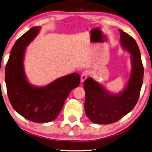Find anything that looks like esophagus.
<instances>
[{"label": "esophagus", "mask_w": 152, "mask_h": 152, "mask_svg": "<svg viewBox=\"0 0 152 152\" xmlns=\"http://www.w3.org/2000/svg\"><path fill=\"white\" fill-rule=\"evenodd\" d=\"M88 75H89V72L87 71V70H85V71H84L82 74H81V77H80V80H81V83H83L84 81L86 80V78H87Z\"/></svg>", "instance_id": "esophagus-1"}]
</instances>
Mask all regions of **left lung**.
I'll return each instance as SVG.
<instances>
[{"mask_svg": "<svg viewBox=\"0 0 152 152\" xmlns=\"http://www.w3.org/2000/svg\"><path fill=\"white\" fill-rule=\"evenodd\" d=\"M121 46L130 54L132 70L128 84L118 94H111L92 78L84 82L85 113L93 123H115L130 113L137 104L143 81L144 68L136 41L119 29Z\"/></svg>", "mask_w": 152, "mask_h": 152, "instance_id": "obj_1", "label": "left lung"}]
</instances>
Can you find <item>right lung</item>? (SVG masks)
<instances>
[{
  "mask_svg": "<svg viewBox=\"0 0 152 152\" xmlns=\"http://www.w3.org/2000/svg\"><path fill=\"white\" fill-rule=\"evenodd\" d=\"M40 28L33 26L13 45L5 67V83L9 99L15 111L29 121L46 123L59 115L65 99L72 89L78 87L80 79L78 74L73 73L44 87L28 83L24 73V53Z\"/></svg>",
  "mask_w": 152,
  "mask_h": 152,
  "instance_id": "add662e5",
  "label": "right lung"
}]
</instances>
